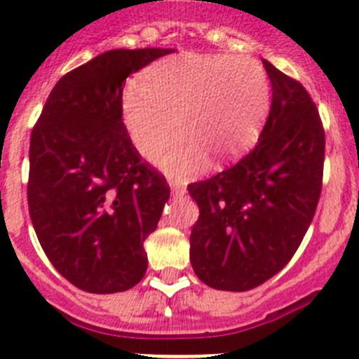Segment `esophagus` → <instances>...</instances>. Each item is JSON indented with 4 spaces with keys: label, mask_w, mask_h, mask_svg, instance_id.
<instances>
[{
    "label": "esophagus",
    "mask_w": 359,
    "mask_h": 359,
    "mask_svg": "<svg viewBox=\"0 0 359 359\" xmlns=\"http://www.w3.org/2000/svg\"><path fill=\"white\" fill-rule=\"evenodd\" d=\"M170 186H172V193L175 196H182L184 193H186V186H182L179 180H172V182H170Z\"/></svg>",
    "instance_id": "34e87169"
}]
</instances>
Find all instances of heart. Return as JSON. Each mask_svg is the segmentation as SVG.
I'll list each match as a JSON object with an SVG mask.
<instances>
[{
	"mask_svg": "<svg viewBox=\"0 0 359 359\" xmlns=\"http://www.w3.org/2000/svg\"><path fill=\"white\" fill-rule=\"evenodd\" d=\"M138 85L123 92L120 104L127 134L143 156H152L177 127L179 136L156 157L177 177L202 168L207 156L216 164L241 157L269 115V78L246 56H170L147 67Z\"/></svg>",
	"mask_w": 359,
	"mask_h": 359,
	"instance_id": "1",
	"label": "heart"
}]
</instances>
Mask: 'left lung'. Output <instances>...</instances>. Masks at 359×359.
<instances>
[{"label":"left lung","mask_w":359,"mask_h":359,"mask_svg":"<svg viewBox=\"0 0 359 359\" xmlns=\"http://www.w3.org/2000/svg\"><path fill=\"white\" fill-rule=\"evenodd\" d=\"M273 102L259 143L237 164L187 186L198 203L191 266L217 290L255 289L299 248L323 189L326 136L299 81L264 60Z\"/></svg>","instance_id":"1"}]
</instances>
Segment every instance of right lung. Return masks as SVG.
<instances>
[{"instance_id":"obj_1","label":"right lung","mask_w":359,"mask_h":359,"mask_svg":"<svg viewBox=\"0 0 359 359\" xmlns=\"http://www.w3.org/2000/svg\"><path fill=\"white\" fill-rule=\"evenodd\" d=\"M173 49H113L55 85L32 130L28 207L55 269L85 292H123L147 273V236L170 186L122 120L127 76Z\"/></svg>"}]
</instances>
